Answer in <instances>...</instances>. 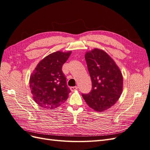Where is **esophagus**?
<instances>
[{"instance_id": "esophagus-1", "label": "esophagus", "mask_w": 150, "mask_h": 150, "mask_svg": "<svg viewBox=\"0 0 150 150\" xmlns=\"http://www.w3.org/2000/svg\"><path fill=\"white\" fill-rule=\"evenodd\" d=\"M78 86H74V87H71L70 88V89H71L72 91H75L76 89H78Z\"/></svg>"}]
</instances>
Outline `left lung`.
I'll list each match as a JSON object with an SVG mask.
<instances>
[{
  "instance_id": "obj_1",
  "label": "left lung",
  "mask_w": 150,
  "mask_h": 150,
  "mask_svg": "<svg viewBox=\"0 0 150 150\" xmlns=\"http://www.w3.org/2000/svg\"><path fill=\"white\" fill-rule=\"evenodd\" d=\"M92 89L82 94L88 105L96 111L111 108L118 100L122 91L123 78L112 59L103 50L95 48L85 54Z\"/></svg>"
}]
</instances>
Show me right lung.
Returning a JSON list of instances; mask_svg holds the SVG:
<instances>
[{
	"label": "right lung",
	"instance_id": "right-lung-1",
	"mask_svg": "<svg viewBox=\"0 0 150 150\" xmlns=\"http://www.w3.org/2000/svg\"><path fill=\"white\" fill-rule=\"evenodd\" d=\"M71 51H57L40 61L29 80L34 100L40 106L54 109L61 106L68 98L71 90L62 71Z\"/></svg>",
	"mask_w": 150,
	"mask_h": 150
}]
</instances>
